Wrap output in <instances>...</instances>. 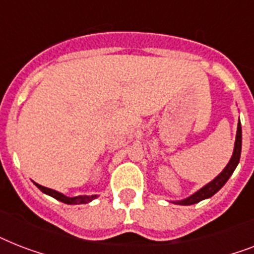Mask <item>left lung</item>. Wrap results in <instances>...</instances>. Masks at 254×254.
I'll list each match as a JSON object with an SVG mask.
<instances>
[{
	"label": "left lung",
	"instance_id": "left-lung-1",
	"mask_svg": "<svg viewBox=\"0 0 254 254\" xmlns=\"http://www.w3.org/2000/svg\"><path fill=\"white\" fill-rule=\"evenodd\" d=\"M243 139V135H241V123L239 120V124H237V133H236V141H235V149H233V154L231 157V161L228 162V165L225 166V169L221 171L219 175H217L213 181H211L208 185H205L204 187H201L199 191H196L195 193H192L191 196L186 197L183 200L174 201L175 204L181 205H191L195 204V203H199V201L204 200V199H208V197L213 196L215 193L219 191V190L223 187V186L227 183V181L229 179V177L232 175L235 169L237 167L239 162H240V155H241V141Z\"/></svg>",
	"mask_w": 254,
	"mask_h": 254
}]
</instances>
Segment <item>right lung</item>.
<instances>
[{
  "mask_svg": "<svg viewBox=\"0 0 254 254\" xmlns=\"http://www.w3.org/2000/svg\"><path fill=\"white\" fill-rule=\"evenodd\" d=\"M35 186H37L38 189L41 190L43 193H47V195H50V196L55 197V199H58L59 201H63V203H65V204H85V203H89V201L93 200V199L96 197V195H92V196L69 197V196H65V195H63L62 192H58V191H55V190H53V189L43 187V186L38 185V183H35Z\"/></svg>",
  "mask_w": 254,
  "mask_h": 254,
  "instance_id": "obj_1",
  "label": "right lung"
}]
</instances>
